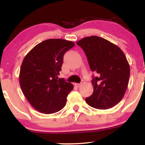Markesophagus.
<instances>
[{"instance_id":"34e87169","label":"esophagus","mask_w":145,"mask_h":145,"mask_svg":"<svg viewBox=\"0 0 145 145\" xmlns=\"http://www.w3.org/2000/svg\"><path fill=\"white\" fill-rule=\"evenodd\" d=\"M80 85H81V84H75V86L76 87H80Z\"/></svg>"}]
</instances>
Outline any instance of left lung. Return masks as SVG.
<instances>
[{
	"label": "left lung",
	"mask_w": 145,
	"mask_h": 145,
	"mask_svg": "<svg viewBox=\"0 0 145 145\" xmlns=\"http://www.w3.org/2000/svg\"><path fill=\"white\" fill-rule=\"evenodd\" d=\"M87 57L91 71L97 73L92 80L93 92L85 98L97 109L113 107L124 97L128 84L130 67L123 52L103 38L90 36L76 42Z\"/></svg>",
	"instance_id": "left-lung-1"
}]
</instances>
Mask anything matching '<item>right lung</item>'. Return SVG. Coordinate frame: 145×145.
<instances>
[{
    "label": "right lung",
    "instance_id": "add662e5",
    "mask_svg": "<svg viewBox=\"0 0 145 145\" xmlns=\"http://www.w3.org/2000/svg\"><path fill=\"white\" fill-rule=\"evenodd\" d=\"M75 44L60 39H51L35 45L22 63L20 85L30 105L39 112L52 114L65 106L67 97L73 85L58 78L63 55Z\"/></svg>",
    "mask_w": 145,
    "mask_h": 145
}]
</instances>
